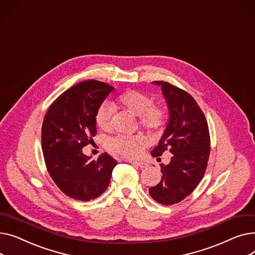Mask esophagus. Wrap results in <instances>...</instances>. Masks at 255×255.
<instances>
[{"label": "esophagus", "instance_id": "1", "mask_svg": "<svg viewBox=\"0 0 255 255\" xmlns=\"http://www.w3.org/2000/svg\"><path fill=\"white\" fill-rule=\"evenodd\" d=\"M130 163L137 166V167H139V168H141V169L145 168L146 166H148V164H146L145 162H142V161H130Z\"/></svg>", "mask_w": 255, "mask_h": 255}]
</instances>
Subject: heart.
Returning a JSON list of instances; mask_svg holds the SVG:
<instances>
[{
  "instance_id": "b5f03b06",
  "label": "heart",
  "mask_w": 255,
  "mask_h": 255,
  "mask_svg": "<svg viewBox=\"0 0 255 255\" xmlns=\"http://www.w3.org/2000/svg\"><path fill=\"white\" fill-rule=\"evenodd\" d=\"M118 103L139 118L140 125L146 129H158L164 122V113L158 106L153 105L152 99L138 91H127L118 98ZM115 107L112 103H103L96 114V124L102 130H109L112 125V118ZM145 139L143 136H124L120 135L109 141V148L112 152L124 157L133 158L139 154Z\"/></svg>"
}]
</instances>
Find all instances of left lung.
I'll return each mask as SVG.
<instances>
[{"label": "left lung", "mask_w": 255, "mask_h": 255, "mask_svg": "<svg viewBox=\"0 0 255 255\" xmlns=\"http://www.w3.org/2000/svg\"><path fill=\"white\" fill-rule=\"evenodd\" d=\"M161 88L168 109V122L153 157L168 150L170 162L161 164V181L149 189L157 203L169 206L188 196L204 177L210 155L207 120L193 97L165 82H153Z\"/></svg>", "instance_id": "left-lung-1"}]
</instances>
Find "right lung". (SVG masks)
I'll use <instances>...</instances> for the list:
<instances>
[{"instance_id": "right-lung-1", "label": "right lung", "mask_w": 255, "mask_h": 255, "mask_svg": "<svg viewBox=\"0 0 255 255\" xmlns=\"http://www.w3.org/2000/svg\"><path fill=\"white\" fill-rule=\"evenodd\" d=\"M114 90L98 80L79 83L53 101L44 117L45 164L53 182L71 198L89 202L109 187L116 160L107 153L93 160L82 150L96 135V114Z\"/></svg>"}]
</instances>
